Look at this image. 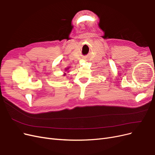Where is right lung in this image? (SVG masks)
I'll return each mask as SVG.
<instances>
[{"mask_svg":"<svg viewBox=\"0 0 155 155\" xmlns=\"http://www.w3.org/2000/svg\"><path fill=\"white\" fill-rule=\"evenodd\" d=\"M69 68H66V69H65V70H66V71L68 70H69ZM65 75H66V73H64V76H65Z\"/></svg>","mask_w":155,"mask_h":155,"instance_id":"right-lung-1","label":"right lung"}]
</instances>
